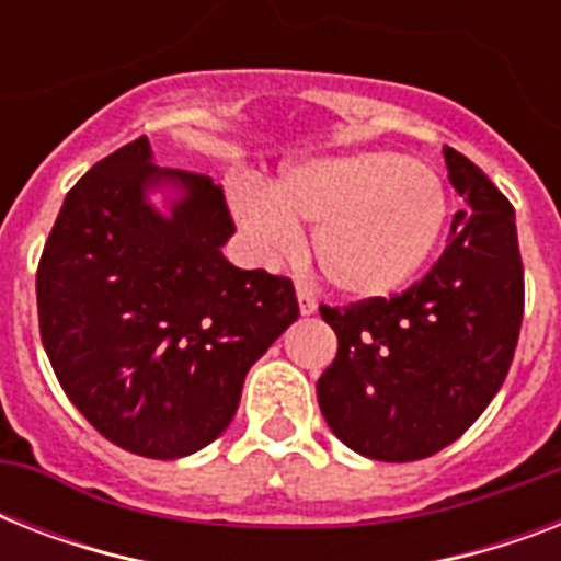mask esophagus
Here are the masks:
<instances>
[{"mask_svg": "<svg viewBox=\"0 0 561 561\" xmlns=\"http://www.w3.org/2000/svg\"><path fill=\"white\" fill-rule=\"evenodd\" d=\"M297 299H299V311H302V314H314L317 299H314V294H311V290L302 288V285H297Z\"/></svg>", "mask_w": 561, "mask_h": 561, "instance_id": "1", "label": "esophagus"}]
</instances>
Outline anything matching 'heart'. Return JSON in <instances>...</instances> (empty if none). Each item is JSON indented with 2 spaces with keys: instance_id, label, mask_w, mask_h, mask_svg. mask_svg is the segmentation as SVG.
<instances>
[{
  "instance_id": "obj_1",
  "label": "heart",
  "mask_w": 561,
  "mask_h": 561,
  "mask_svg": "<svg viewBox=\"0 0 561 561\" xmlns=\"http://www.w3.org/2000/svg\"><path fill=\"white\" fill-rule=\"evenodd\" d=\"M238 224L264 253L297 244L314 227L311 255L323 279L346 297H381L422 267L443 232L445 188L434 171L392 151L306 162L273 192L232 188Z\"/></svg>"
}]
</instances>
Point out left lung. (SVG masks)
I'll use <instances>...</instances> for the list:
<instances>
[{
	"label": "left lung",
	"instance_id": "obj_1",
	"mask_svg": "<svg viewBox=\"0 0 561 561\" xmlns=\"http://www.w3.org/2000/svg\"><path fill=\"white\" fill-rule=\"evenodd\" d=\"M469 209L422 279L392 297L320 306L337 355L317 381L334 436L369 460L410 462L460 439L501 390L524 317L515 209L483 171L445 148Z\"/></svg>",
	"mask_w": 561,
	"mask_h": 561
}]
</instances>
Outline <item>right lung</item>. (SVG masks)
Instances as JSON below:
<instances>
[{
	"label": "right lung",
	"instance_id": "right-lung-1",
	"mask_svg": "<svg viewBox=\"0 0 561 561\" xmlns=\"http://www.w3.org/2000/svg\"><path fill=\"white\" fill-rule=\"evenodd\" d=\"M174 179L171 219L144 188ZM224 186L157 169L139 136L66 194L37 267L39 337L57 381L104 439L178 460L227 431L247 369L299 317L294 282L238 271Z\"/></svg>",
	"mask_w": 561,
	"mask_h": 561
}]
</instances>
